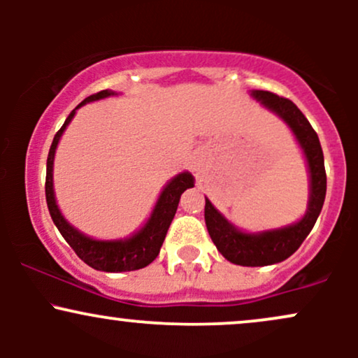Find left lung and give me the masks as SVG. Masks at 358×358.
<instances>
[{
    "label": "left lung",
    "instance_id": "obj_1",
    "mask_svg": "<svg viewBox=\"0 0 358 358\" xmlns=\"http://www.w3.org/2000/svg\"><path fill=\"white\" fill-rule=\"evenodd\" d=\"M250 96L285 119L286 124L291 127L299 146L305 151L311 182L310 202L305 217L289 227L261 234L237 231L213 208L210 200L205 199V224L219 252L234 264L256 268V266H269L285 261L303 244L322 212L324 195H327V171H324L323 151L318 134L293 101L268 90H252Z\"/></svg>",
    "mask_w": 358,
    "mask_h": 358
}]
</instances>
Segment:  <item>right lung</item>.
<instances>
[{"label": "right lung", "mask_w": 358, "mask_h": 358, "mask_svg": "<svg viewBox=\"0 0 358 358\" xmlns=\"http://www.w3.org/2000/svg\"><path fill=\"white\" fill-rule=\"evenodd\" d=\"M113 94L114 92H110V90H101V92L92 94L87 99L82 101L76 109H79L80 106L85 104V102L104 99V97L113 96ZM76 109L69 114L64 126L57 131L47 158L45 196H47L48 212H50L53 224L57 225V229H59L62 236H64V239L69 242V245L76 250L77 256H79L85 264H89L90 268L97 271H106V273H122V271H136L146 268V266L151 264L156 259V256L159 254V249H162L163 241H165L166 237L168 227H170L171 220H173L176 213V208H178L180 196H182V193L187 190V188L193 187V176L185 171V173L175 176V178L166 185L165 190L159 195L158 202H156V207L153 213H151L150 220H148L145 227H143L138 234H134L133 237H129V239L126 241L89 239L84 234L76 231V229L62 217L59 207H57L55 203V196H53V156H55V150L57 145H59L62 133H64V129L67 127L69 122L72 121Z\"/></svg>", "instance_id": "right-lung-1"}]
</instances>
